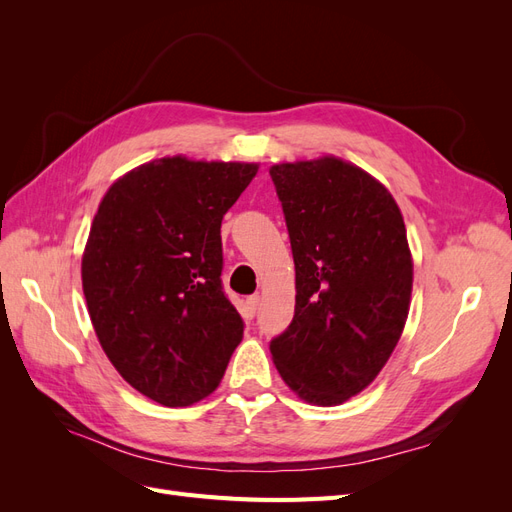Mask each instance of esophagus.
Here are the masks:
<instances>
[{
	"label": "esophagus",
	"instance_id": "1",
	"mask_svg": "<svg viewBox=\"0 0 512 512\" xmlns=\"http://www.w3.org/2000/svg\"><path fill=\"white\" fill-rule=\"evenodd\" d=\"M245 305H247V312H250V316H254L258 305H260V297H258V294H252V297H247Z\"/></svg>",
	"mask_w": 512,
	"mask_h": 512
}]
</instances>
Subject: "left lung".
<instances>
[{"label":"left lung","mask_w":512,"mask_h":512,"mask_svg":"<svg viewBox=\"0 0 512 512\" xmlns=\"http://www.w3.org/2000/svg\"><path fill=\"white\" fill-rule=\"evenodd\" d=\"M294 258V316L271 339L280 376L316 406L374 380L408 318L412 256L389 190L339 158L271 170Z\"/></svg>","instance_id":"1"}]
</instances>
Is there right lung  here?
<instances>
[{
    "instance_id": "obj_1",
    "label": "right lung",
    "mask_w": 512,
    "mask_h": 512,
    "mask_svg": "<svg viewBox=\"0 0 512 512\" xmlns=\"http://www.w3.org/2000/svg\"><path fill=\"white\" fill-rule=\"evenodd\" d=\"M256 173L258 164L153 160L111 185L91 224V324L121 378L162 406L211 395L241 342L220 228Z\"/></svg>"
}]
</instances>
